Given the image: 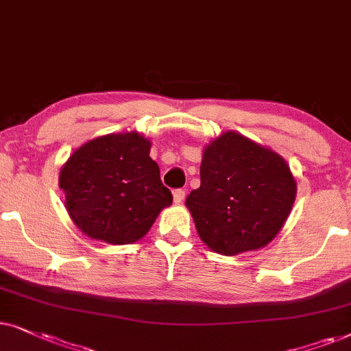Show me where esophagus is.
<instances>
[{
  "label": "esophagus",
  "instance_id": "34e87169",
  "mask_svg": "<svg viewBox=\"0 0 351 351\" xmlns=\"http://www.w3.org/2000/svg\"><path fill=\"white\" fill-rule=\"evenodd\" d=\"M184 195H186V193H184V189H175L173 191V199H175V202L176 204H181L184 200Z\"/></svg>",
  "mask_w": 351,
  "mask_h": 351
}]
</instances>
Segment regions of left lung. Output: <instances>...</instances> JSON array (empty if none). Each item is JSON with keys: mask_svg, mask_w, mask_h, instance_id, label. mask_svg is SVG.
Wrapping results in <instances>:
<instances>
[{"mask_svg": "<svg viewBox=\"0 0 351 351\" xmlns=\"http://www.w3.org/2000/svg\"><path fill=\"white\" fill-rule=\"evenodd\" d=\"M297 184L281 156L228 132L207 146L200 188L186 199L210 249L237 255L273 241L295 200Z\"/></svg>", "mask_w": 351, "mask_h": 351, "instance_id": "obj_1", "label": "left lung"}]
</instances>
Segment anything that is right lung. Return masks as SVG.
Listing matches in <instances>:
<instances>
[{"instance_id": "1", "label": "right lung", "mask_w": 351, "mask_h": 351, "mask_svg": "<svg viewBox=\"0 0 351 351\" xmlns=\"http://www.w3.org/2000/svg\"><path fill=\"white\" fill-rule=\"evenodd\" d=\"M138 133L107 134L78 147L60 170L65 208L80 230L107 244H132L173 202Z\"/></svg>"}]
</instances>
